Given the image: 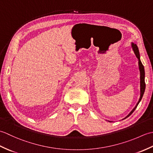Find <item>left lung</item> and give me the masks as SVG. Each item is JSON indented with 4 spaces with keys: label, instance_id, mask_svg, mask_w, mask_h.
Masks as SVG:
<instances>
[{
    "label": "left lung",
    "instance_id": "left-lung-1",
    "mask_svg": "<svg viewBox=\"0 0 153 153\" xmlns=\"http://www.w3.org/2000/svg\"><path fill=\"white\" fill-rule=\"evenodd\" d=\"M131 47H132V49L134 51V53L135 54L136 57L138 59V64H139V71H140V98L139 99V101L137 102V105H135V106L134 107L131 111L129 113V114L127 116L126 118H124L122 120H124L126 118H128L129 116H130L131 114L134 112V110H135V108H137V105H139V103L140 102V101L142 99V97L143 96V94L145 92V69H144V66L142 64L141 60H140V54H139V48L137 46V45L134 43H131ZM110 122H112L110 121H108Z\"/></svg>",
    "mask_w": 153,
    "mask_h": 153
}]
</instances>
